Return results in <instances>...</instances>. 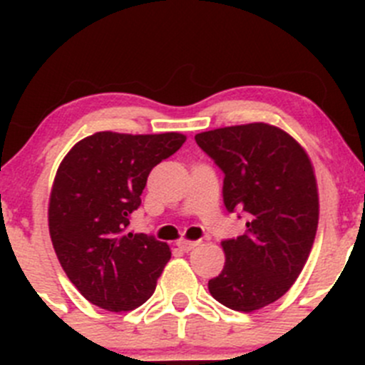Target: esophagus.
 I'll return each instance as SVG.
<instances>
[{
	"label": "esophagus",
	"instance_id": "1",
	"mask_svg": "<svg viewBox=\"0 0 365 365\" xmlns=\"http://www.w3.org/2000/svg\"><path fill=\"white\" fill-rule=\"evenodd\" d=\"M176 245H178L182 251L189 252V251H192L194 247H197V245H200V242H197V240H178V242H176Z\"/></svg>",
	"mask_w": 365,
	"mask_h": 365
}]
</instances>
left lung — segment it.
<instances>
[{
	"instance_id": "obj_1",
	"label": "left lung",
	"mask_w": 365,
	"mask_h": 365,
	"mask_svg": "<svg viewBox=\"0 0 365 365\" xmlns=\"http://www.w3.org/2000/svg\"><path fill=\"white\" fill-rule=\"evenodd\" d=\"M194 139L224 173L227 212L247 217L244 235L222 240L226 264L208 281L210 295L235 311H256L292 288L311 252L319 212L312 164L292 135L267 123Z\"/></svg>"
}]
</instances>
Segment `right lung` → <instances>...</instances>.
<instances>
[{
	"instance_id": "1",
	"label": "right lung",
	"mask_w": 365,
	"mask_h": 365,
	"mask_svg": "<svg viewBox=\"0 0 365 365\" xmlns=\"http://www.w3.org/2000/svg\"><path fill=\"white\" fill-rule=\"evenodd\" d=\"M185 135L97 132L60 164L49 200V233L65 274L106 311H132L153 295L171 257L153 235L127 233L150 171Z\"/></svg>"
}]
</instances>
